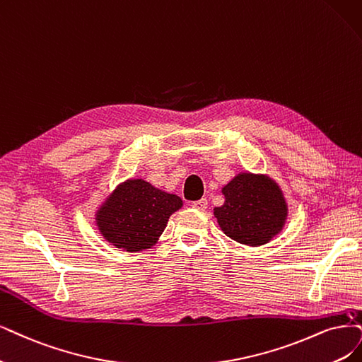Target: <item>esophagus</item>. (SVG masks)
Returning a JSON list of instances; mask_svg holds the SVG:
<instances>
[{
    "label": "esophagus",
    "instance_id": "obj_1",
    "mask_svg": "<svg viewBox=\"0 0 362 362\" xmlns=\"http://www.w3.org/2000/svg\"><path fill=\"white\" fill-rule=\"evenodd\" d=\"M195 210H206L207 209V199L206 198H202V199H197V202H192L191 204Z\"/></svg>",
    "mask_w": 362,
    "mask_h": 362
}]
</instances>
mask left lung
I'll list each match as a JSON object with an SVG mask.
<instances>
[{
	"label": "left lung",
	"instance_id": "8db88e82",
	"mask_svg": "<svg viewBox=\"0 0 362 362\" xmlns=\"http://www.w3.org/2000/svg\"><path fill=\"white\" fill-rule=\"evenodd\" d=\"M225 203L215 209L222 231L235 242L261 246L282 231L288 206L269 176L240 173L222 188Z\"/></svg>",
	"mask_w": 362,
	"mask_h": 362
}]
</instances>
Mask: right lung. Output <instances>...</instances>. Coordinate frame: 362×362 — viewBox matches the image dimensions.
<instances>
[{
    "instance_id": "obj_1",
    "label": "right lung",
    "mask_w": 362,
    "mask_h": 362,
    "mask_svg": "<svg viewBox=\"0 0 362 362\" xmlns=\"http://www.w3.org/2000/svg\"><path fill=\"white\" fill-rule=\"evenodd\" d=\"M180 197L141 179L119 185L97 211V226L107 242L127 252L152 247L168 218L182 207Z\"/></svg>"
}]
</instances>
